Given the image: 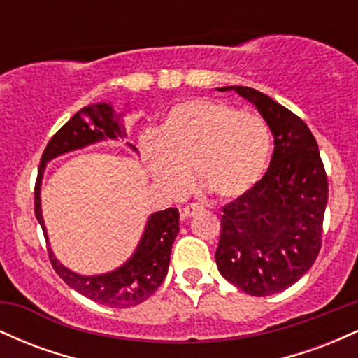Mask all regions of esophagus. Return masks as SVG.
I'll return each instance as SVG.
<instances>
[{"label": "esophagus", "instance_id": "obj_1", "mask_svg": "<svg viewBox=\"0 0 358 358\" xmlns=\"http://www.w3.org/2000/svg\"><path fill=\"white\" fill-rule=\"evenodd\" d=\"M202 210H203V207L200 203H190L183 208V217H193Z\"/></svg>", "mask_w": 358, "mask_h": 358}]
</instances>
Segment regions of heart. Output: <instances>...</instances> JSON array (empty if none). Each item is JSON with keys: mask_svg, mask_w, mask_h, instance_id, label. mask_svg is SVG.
<instances>
[{"mask_svg": "<svg viewBox=\"0 0 358 358\" xmlns=\"http://www.w3.org/2000/svg\"><path fill=\"white\" fill-rule=\"evenodd\" d=\"M141 155L159 185L185 192L192 168L199 185L217 199L244 195L261 180L271 155V131L257 114L242 113L227 102L195 99L175 106L146 136Z\"/></svg>", "mask_w": 358, "mask_h": 358, "instance_id": "b5f03b06", "label": "heart"}]
</instances>
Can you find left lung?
I'll return each mask as SVG.
<instances>
[{"mask_svg":"<svg viewBox=\"0 0 358 358\" xmlns=\"http://www.w3.org/2000/svg\"><path fill=\"white\" fill-rule=\"evenodd\" d=\"M219 90H236L256 106L274 136V153L264 176L222 208L217 268L244 293L271 296L293 286L318 257L327 173L315 136L296 114L252 87Z\"/></svg>","mask_w":358,"mask_h":358,"instance_id":"left-lung-1","label":"left lung"}]
</instances>
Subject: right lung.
Instances as JSON below:
<instances>
[{
  "label": "right lung",
  "mask_w": 358,
  "mask_h": 358,
  "mask_svg": "<svg viewBox=\"0 0 358 358\" xmlns=\"http://www.w3.org/2000/svg\"><path fill=\"white\" fill-rule=\"evenodd\" d=\"M121 116L122 114L116 116L113 106L106 102L87 106L73 114L48 141L40 159L38 176L35 183V217L42 225L45 241H48V237L43 224L42 207H40V187H42L45 165L57 156L80 150L106 138H124V127L119 124ZM127 146L136 151V148L129 143ZM178 220V208L173 207L150 215L133 256L127 259L121 268L110 271L108 274L80 276V274L72 273L57 261L50 248H48V257L55 273L82 296L109 308L136 306L150 298L166 278L171 248H173L176 234L180 232Z\"/></svg>",
  "instance_id": "add662e5"
}]
</instances>
